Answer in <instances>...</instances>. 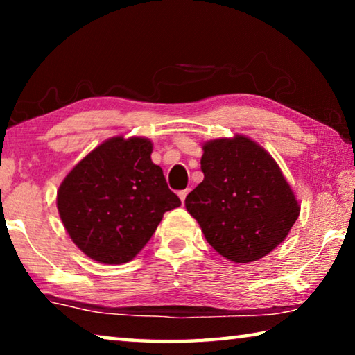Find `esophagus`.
<instances>
[{"label":"esophagus","instance_id":"esophagus-1","mask_svg":"<svg viewBox=\"0 0 355 355\" xmlns=\"http://www.w3.org/2000/svg\"><path fill=\"white\" fill-rule=\"evenodd\" d=\"M188 192H189V189H183V191H178V197H180V200H182L183 203H184V199H186V196H188Z\"/></svg>","mask_w":355,"mask_h":355}]
</instances>
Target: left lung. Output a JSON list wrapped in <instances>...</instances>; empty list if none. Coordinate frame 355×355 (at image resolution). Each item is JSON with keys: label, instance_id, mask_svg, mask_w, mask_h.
I'll return each instance as SVG.
<instances>
[{"label": "left lung", "instance_id": "obj_1", "mask_svg": "<svg viewBox=\"0 0 355 355\" xmlns=\"http://www.w3.org/2000/svg\"><path fill=\"white\" fill-rule=\"evenodd\" d=\"M202 148L203 182L186 197V209L227 260H260L297 219L291 186L272 156L243 135L208 141Z\"/></svg>", "mask_w": 355, "mask_h": 355}]
</instances>
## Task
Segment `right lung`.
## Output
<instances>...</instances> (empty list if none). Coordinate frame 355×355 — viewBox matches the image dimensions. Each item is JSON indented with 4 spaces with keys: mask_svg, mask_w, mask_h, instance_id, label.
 <instances>
[{
    "mask_svg": "<svg viewBox=\"0 0 355 355\" xmlns=\"http://www.w3.org/2000/svg\"><path fill=\"white\" fill-rule=\"evenodd\" d=\"M146 137L116 136L71 169L58 191L65 230L89 258L122 264L139 254L166 211L182 205L152 163Z\"/></svg>",
    "mask_w": 355,
    "mask_h": 355,
    "instance_id": "1",
    "label": "right lung"
}]
</instances>
